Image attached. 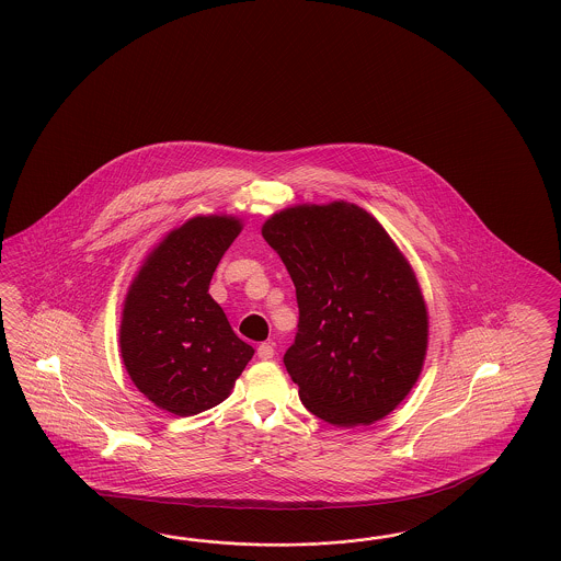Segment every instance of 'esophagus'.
Wrapping results in <instances>:
<instances>
[{"mask_svg": "<svg viewBox=\"0 0 561 561\" xmlns=\"http://www.w3.org/2000/svg\"><path fill=\"white\" fill-rule=\"evenodd\" d=\"M273 355H275V348H273V345H270V343H263V345H259V359H263V362H270V359H273Z\"/></svg>", "mask_w": 561, "mask_h": 561, "instance_id": "obj_1", "label": "esophagus"}]
</instances>
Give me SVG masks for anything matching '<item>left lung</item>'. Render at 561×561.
Instances as JSON below:
<instances>
[{"label": "left lung", "mask_w": 561, "mask_h": 561, "mask_svg": "<svg viewBox=\"0 0 561 561\" xmlns=\"http://www.w3.org/2000/svg\"><path fill=\"white\" fill-rule=\"evenodd\" d=\"M296 286L298 333L284 364L304 407L334 426L388 416L421 376L428 314L390 234L348 202L302 204L261 228Z\"/></svg>", "instance_id": "left-lung-1"}]
</instances>
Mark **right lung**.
<instances>
[{
	"instance_id": "1",
	"label": "right lung",
	"mask_w": 561,
	"mask_h": 561,
	"mask_svg": "<svg viewBox=\"0 0 561 561\" xmlns=\"http://www.w3.org/2000/svg\"><path fill=\"white\" fill-rule=\"evenodd\" d=\"M234 216H196L171 230L138 270L121 322L124 367L154 407L192 416L227 400L255 348L208 294L241 232Z\"/></svg>"
}]
</instances>
